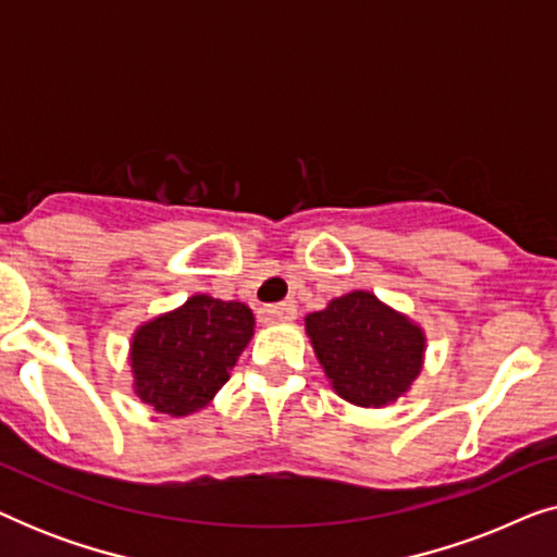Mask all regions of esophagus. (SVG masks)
Instances as JSON below:
<instances>
[{
  "label": "esophagus",
  "mask_w": 557,
  "mask_h": 557,
  "mask_svg": "<svg viewBox=\"0 0 557 557\" xmlns=\"http://www.w3.org/2000/svg\"><path fill=\"white\" fill-rule=\"evenodd\" d=\"M265 319H294L296 317V304L294 301H281L271 304V307L263 309Z\"/></svg>",
  "instance_id": "34e87169"
}]
</instances>
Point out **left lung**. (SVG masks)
Instances as JSON below:
<instances>
[{"mask_svg": "<svg viewBox=\"0 0 557 557\" xmlns=\"http://www.w3.org/2000/svg\"><path fill=\"white\" fill-rule=\"evenodd\" d=\"M304 322L324 375L352 406H391L421 372L423 330L375 294H345Z\"/></svg>", "mask_w": 557, "mask_h": 557, "instance_id": "left-lung-1", "label": "left lung"}]
</instances>
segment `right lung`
I'll return each mask as SVG.
<instances>
[{"mask_svg": "<svg viewBox=\"0 0 557 557\" xmlns=\"http://www.w3.org/2000/svg\"><path fill=\"white\" fill-rule=\"evenodd\" d=\"M253 324L246 304L208 294L189 296L180 309L141 324L132 342L136 395L170 416L205 408L231 377Z\"/></svg>", "mask_w": 557, "mask_h": 557, "instance_id": "add662e5", "label": "right lung"}]
</instances>
